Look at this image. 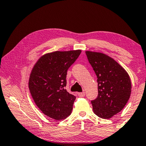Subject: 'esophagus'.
<instances>
[{"mask_svg":"<svg viewBox=\"0 0 146 146\" xmlns=\"http://www.w3.org/2000/svg\"><path fill=\"white\" fill-rule=\"evenodd\" d=\"M78 96H79L80 98L84 97V96H85V92H79V93H78Z\"/></svg>","mask_w":146,"mask_h":146,"instance_id":"obj_1","label":"esophagus"}]
</instances>
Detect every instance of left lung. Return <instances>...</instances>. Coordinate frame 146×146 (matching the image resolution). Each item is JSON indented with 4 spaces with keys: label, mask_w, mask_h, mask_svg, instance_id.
Returning <instances> with one entry per match:
<instances>
[{
    "label": "left lung",
    "mask_w": 146,
    "mask_h": 146,
    "mask_svg": "<svg viewBox=\"0 0 146 146\" xmlns=\"http://www.w3.org/2000/svg\"><path fill=\"white\" fill-rule=\"evenodd\" d=\"M97 76L98 96L91 101L93 111L102 119H110L126 106L131 94L129 74L119 63L101 52L86 51Z\"/></svg>",
    "instance_id": "1"
}]
</instances>
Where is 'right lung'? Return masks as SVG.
Here are the masks:
<instances>
[{
  "label": "right lung",
  "instance_id": "1",
  "mask_svg": "<svg viewBox=\"0 0 146 146\" xmlns=\"http://www.w3.org/2000/svg\"><path fill=\"white\" fill-rule=\"evenodd\" d=\"M81 53L80 50L55 51L41 56L30 74L29 88L37 107L46 116L55 120L71 115L75 96L65 89L69 67Z\"/></svg>",
  "mask_w": 146,
  "mask_h": 146
}]
</instances>
